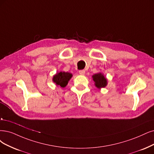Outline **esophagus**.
Segmentation results:
<instances>
[{
    "label": "esophagus",
    "mask_w": 154,
    "mask_h": 154,
    "mask_svg": "<svg viewBox=\"0 0 154 154\" xmlns=\"http://www.w3.org/2000/svg\"><path fill=\"white\" fill-rule=\"evenodd\" d=\"M85 72H85L84 70H81L79 71V74H80V75H84Z\"/></svg>",
    "instance_id": "34e87169"
}]
</instances>
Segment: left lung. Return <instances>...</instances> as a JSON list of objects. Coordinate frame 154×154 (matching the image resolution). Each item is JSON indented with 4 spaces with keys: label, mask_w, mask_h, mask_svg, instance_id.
<instances>
[{
    "label": "left lung",
    "mask_w": 154,
    "mask_h": 154,
    "mask_svg": "<svg viewBox=\"0 0 154 154\" xmlns=\"http://www.w3.org/2000/svg\"><path fill=\"white\" fill-rule=\"evenodd\" d=\"M92 77L96 87H97L98 89L105 88L107 85V80L106 77L103 75V73H96L92 76Z\"/></svg>",
    "instance_id": "left-lung-1"
}]
</instances>
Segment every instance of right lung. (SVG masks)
I'll return each instance as SVG.
<instances>
[{"label": "right lung", "mask_w": 154, "mask_h": 154, "mask_svg": "<svg viewBox=\"0 0 154 154\" xmlns=\"http://www.w3.org/2000/svg\"><path fill=\"white\" fill-rule=\"evenodd\" d=\"M72 77V74L68 72H60L57 73L53 76V81L57 85L61 88H65L68 84V81Z\"/></svg>", "instance_id": "right-lung-1"}]
</instances>
